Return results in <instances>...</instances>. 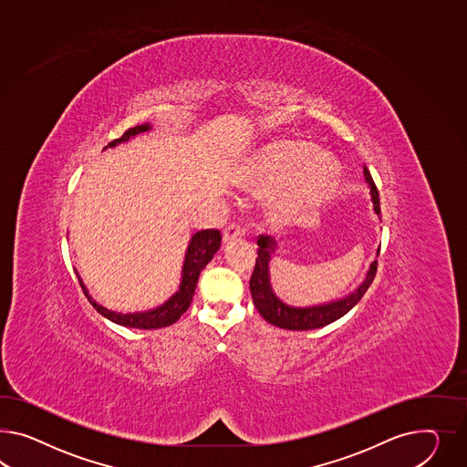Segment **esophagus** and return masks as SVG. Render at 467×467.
I'll return each mask as SVG.
<instances>
[{"instance_id":"esophagus-1","label":"esophagus","mask_w":467,"mask_h":467,"mask_svg":"<svg viewBox=\"0 0 467 467\" xmlns=\"http://www.w3.org/2000/svg\"><path fill=\"white\" fill-rule=\"evenodd\" d=\"M243 234H244V227L241 226V224H236V223H233V224H229V226L224 229L223 238H224V241L236 240V238H241Z\"/></svg>"}]
</instances>
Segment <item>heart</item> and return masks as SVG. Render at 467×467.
I'll use <instances>...</instances> for the list:
<instances>
[{"instance_id":"b5f03b06","label":"heart","mask_w":467,"mask_h":467,"mask_svg":"<svg viewBox=\"0 0 467 467\" xmlns=\"http://www.w3.org/2000/svg\"><path fill=\"white\" fill-rule=\"evenodd\" d=\"M253 177L265 187L292 182L275 203L280 214H292L328 195L340 177V164L329 156H321L307 142L278 140L256 154Z\"/></svg>"}]
</instances>
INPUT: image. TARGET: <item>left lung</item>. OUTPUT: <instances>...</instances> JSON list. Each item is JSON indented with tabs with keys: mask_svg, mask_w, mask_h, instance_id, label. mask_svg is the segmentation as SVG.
I'll return each mask as SVG.
<instances>
[{
	"mask_svg": "<svg viewBox=\"0 0 467 467\" xmlns=\"http://www.w3.org/2000/svg\"><path fill=\"white\" fill-rule=\"evenodd\" d=\"M364 175H366V182L370 187L374 211L380 214L378 187L367 168H364ZM256 243H258V256H256V264H254L252 278H250L253 303L256 306L258 313L264 316V319L278 328L294 329V331L323 328L329 323L340 319L341 316L347 315L353 306L364 297V294L370 287L372 280L376 277V272H378V260H374L370 270L367 272L364 284H360V287H357V290L348 294L345 299L321 304V306H311V307H292V306L282 303L274 294L272 285H270V278H268V262H270V253L275 250V241L270 236L260 234Z\"/></svg>",
	"mask_w": 467,
	"mask_h": 467,
	"instance_id": "left-lung-1",
	"label": "left lung"
}]
</instances>
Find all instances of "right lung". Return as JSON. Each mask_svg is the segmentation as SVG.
Wrapping results in <instances>:
<instances>
[{"label": "right lung", "instance_id": "add662e5", "mask_svg": "<svg viewBox=\"0 0 467 467\" xmlns=\"http://www.w3.org/2000/svg\"><path fill=\"white\" fill-rule=\"evenodd\" d=\"M151 127L150 124H142V126L130 127L126 130L119 139H114L112 142H109V146L105 148H112L119 142L129 140V138L146 132ZM221 246V231L219 229H203L193 234V238L190 240L189 250L185 254V264H183V274H182V284L175 296H171L170 301H166L163 306L148 311V313H134V315H120V313H114L105 309L100 304L95 303L93 297L89 296L88 290L83 285L81 278L78 275L79 285L85 292V296L88 297L89 304L100 313L105 316L107 319L114 321L120 327H127V328H139V329H156L170 327L173 323H177L180 316L183 315L190 307V303L193 299V292L197 287L199 282V275H201L203 266L207 265L213 258H214L215 252Z\"/></svg>", "mask_w": 467, "mask_h": 467}]
</instances>
